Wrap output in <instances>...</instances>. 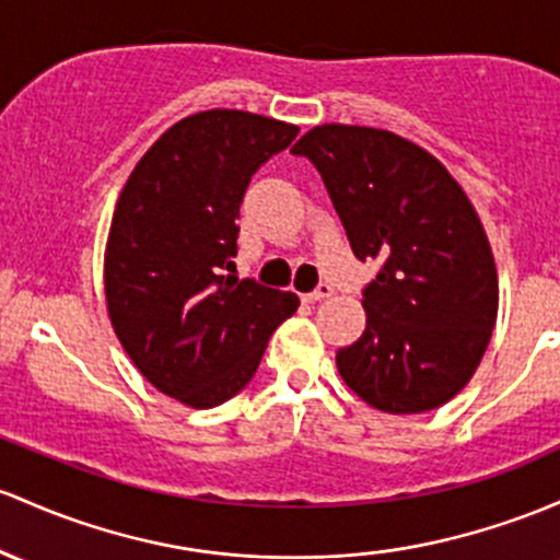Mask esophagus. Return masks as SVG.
Instances as JSON below:
<instances>
[{
	"label": "esophagus",
	"mask_w": 560,
	"mask_h": 560,
	"mask_svg": "<svg viewBox=\"0 0 560 560\" xmlns=\"http://www.w3.org/2000/svg\"><path fill=\"white\" fill-rule=\"evenodd\" d=\"M327 298H331V287L329 284H318L311 294H305V300H308V303H318V300H327Z\"/></svg>",
	"instance_id": "esophagus-1"
}]
</instances>
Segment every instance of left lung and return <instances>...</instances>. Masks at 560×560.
I'll return each instance as SVG.
<instances>
[{
  "label": "left lung",
  "mask_w": 560,
  "mask_h": 560,
  "mask_svg": "<svg viewBox=\"0 0 560 560\" xmlns=\"http://www.w3.org/2000/svg\"><path fill=\"white\" fill-rule=\"evenodd\" d=\"M292 151L322 172L353 255L380 262L361 300L366 329L337 350V372L388 415L441 407L476 374L500 305L476 207L433 153L396 132L318 125Z\"/></svg>",
  "instance_id": "8db88e82"
}]
</instances>
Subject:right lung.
I'll return each instance as SVG.
<instances>
[{"mask_svg": "<svg viewBox=\"0 0 560 560\" xmlns=\"http://www.w3.org/2000/svg\"><path fill=\"white\" fill-rule=\"evenodd\" d=\"M298 132L252 110L190 114L140 156L116 201L103 257L110 327L153 388L186 407L236 396L298 311V294L225 273L252 175Z\"/></svg>", "mask_w": 560, "mask_h": 560, "instance_id": "1", "label": "right lung"}]
</instances>
